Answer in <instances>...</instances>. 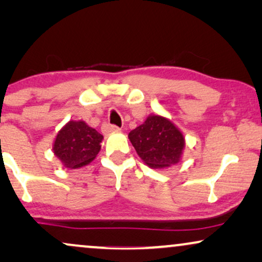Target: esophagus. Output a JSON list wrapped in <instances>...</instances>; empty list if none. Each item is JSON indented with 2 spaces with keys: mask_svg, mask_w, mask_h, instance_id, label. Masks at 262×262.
Returning a JSON list of instances; mask_svg holds the SVG:
<instances>
[{
  "mask_svg": "<svg viewBox=\"0 0 262 262\" xmlns=\"http://www.w3.org/2000/svg\"><path fill=\"white\" fill-rule=\"evenodd\" d=\"M120 128L116 126V125H112V124H103L102 125V132L103 134H110V132H116V131H119Z\"/></svg>",
  "mask_w": 262,
  "mask_h": 262,
  "instance_id": "obj_1",
  "label": "esophagus"
}]
</instances>
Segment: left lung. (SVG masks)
<instances>
[{"label":"left lung","mask_w":262,"mask_h":262,"mask_svg":"<svg viewBox=\"0 0 262 262\" xmlns=\"http://www.w3.org/2000/svg\"><path fill=\"white\" fill-rule=\"evenodd\" d=\"M139 157L151 168H166L181 159L185 138L170 120L161 116H150L144 124L128 134Z\"/></svg>","instance_id":"1"}]
</instances>
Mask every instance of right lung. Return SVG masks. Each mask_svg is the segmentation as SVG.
<instances>
[{
  "mask_svg": "<svg viewBox=\"0 0 262 262\" xmlns=\"http://www.w3.org/2000/svg\"><path fill=\"white\" fill-rule=\"evenodd\" d=\"M102 135L84 121L71 120L57 135L53 152L67 168L83 167L100 151Z\"/></svg>",
  "mask_w": 262,
  "mask_h": 262,
  "instance_id": "obj_1",
  "label": "right lung"
}]
</instances>
